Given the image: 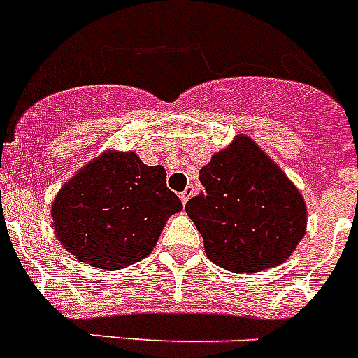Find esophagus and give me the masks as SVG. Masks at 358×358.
<instances>
[{
  "instance_id": "esophagus-1",
  "label": "esophagus",
  "mask_w": 358,
  "mask_h": 358,
  "mask_svg": "<svg viewBox=\"0 0 358 358\" xmlns=\"http://www.w3.org/2000/svg\"><path fill=\"white\" fill-rule=\"evenodd\" d=\"M193 193H194V187H191V185H189V187H185L184 191L180 193V200H182V204L184 206L187 204V200L193 196Z\"/></svg>"
}]
</instances>
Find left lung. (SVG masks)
<instances>
[{
	"label": "left lung",
	"mask_w": 358,
	"mask_h": 358,
	"mask_svg": "<svg viewBox=\"0 0 358 358\" xmlns=\"http://www.w3.org/2000/svg\"><path fill=\"white\" fill-rule=\"evenodd\" d=\"M199 180L204 191L185 211L217 266L255 274L289 259L303 239V196L254 139L237 136L213 154Z\"/></svg>",
	"instance_id": "8db88e82"
}]
</instances>
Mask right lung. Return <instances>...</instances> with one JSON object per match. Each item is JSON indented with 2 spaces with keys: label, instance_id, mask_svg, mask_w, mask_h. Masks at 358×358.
<instances>
[{
  "label": "right lung",
  "instance_id": "right-lung-1",
  "mask_svg": "<svg viewBox=\"0 0 358 358\" xmlns=\"http://www.w3.org/2000/svg\"><path fill=\"white\" fill-rule=\"evenodd\" d=\"M182 202L167 187L162 165L134 152H108L68 180L53 200V229L78 261L104 270L127 268L152 252Z\"/></svg>",
  "mask_w": 358,
  "mask_h": 358
}]
</instances>
